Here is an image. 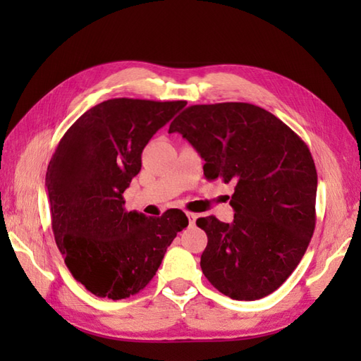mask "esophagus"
<instances>
[{"label":"esophagus","instance_id":"obj_1","mask_svg":"<svg viewBox=\"0 0 361 361\" xmlns=\"http://www.w3.org/2000/svg\"><path fill=\"white\" fill-rule=\"evenodd\" d=\"M186 217L189 219V225L192 226V225H195V220H197V214H194V212H186Z\"/></svg>","mask_w":361,"mask_h":361}]
</instances>
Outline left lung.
<instances>
[{
  "mask_svg": "<svg viewBox=\"0 0 361 361\" xmlns=\"http://www.w3.org/2000/svg\"><path fill=\"white\" fill-rule=\"evenodd\" d=\"M178 132L204 159L208 180L234 183V220H197L208 245L200 267L221 293L255 301L278 290L301 262L315 229L318 175L293 130L247 102L190 105Z\"/></svg>",
  "mask_w": 361,
  "mask_h": 361,
  "instance_id": "left-lung-1",
  "label": "left lung"
}]
</instances>
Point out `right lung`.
<instances>
[{
    "instance_id": "1",
    "label": "right lung",
    "mask_w": 361,
    "mask_h": 361,
    "mask_svg": "<svg viewBox=\"0 0 361 361\" xmlns=\"http://www.w3.org/2000/svg\"><path fill=\"white\" fill-rule=\"evenodd\" d=\"M185 101L109 99L66 130L46 172L51 221L68 270L99 298L126 299L147 286L186 214L127 212L122 194L141 171V153Z\"/></svg>"
}]
</instances>
